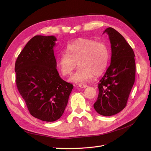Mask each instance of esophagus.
Wrapping results in <instances>:
<instances>
[{
  "mask_svg": "<svg viewBox=\"0 0 151 151\" xmlns=\"http://www.w3.org/2000/svg\"><path fill=\"white\" fill-rule=\"evenodd\" d=\"M78 87L79 88H86L88 87V86L86 84H78Z\"/></svg>",
  "mask_w": 151,
  "mask_h": 151,
  "instance_id": "1",
  "label": "esophagus"
}]
</instances>
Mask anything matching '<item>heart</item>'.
I'll list each match as a JSON object with an SVG mask.
<instances>
[{
    "instance_id": "b5f03b06",
    "label": "heart",
    "mask_w": 151,
    "mask_h": 151,
    "mask_svg": "<svg viewBox=\"0 0 151 151\" xmlns=\"http://www.w3.org/2000/svg\"><path fill=\"white\" fill-rule=\"evenodd\" d=\"M110 60V51L103 43L89 39H80L69 44L65 53L59 55L57 67L63 77L70 76L77 67H80L72 76L75 83H85L94 76H99L106 70Z\"/></svg>"
}]
</instances>
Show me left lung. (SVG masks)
<instances>
[{
  "label": "left lung",
  "mask_w": 151,
  "mask_h": 151,
  "mask_svg": "<svg viewBox=\"0 0 151 151\" xmlns=\"http://www.w3.org/2000/svg\"><path fill=\"white\" fill-rule=\"evenodd\" d=\"M105 33L111 43V63L98 85L99 94L94 108L100 115L109 116L126 106L135 82V62L133 49L120 33L110 27Z\"/></svg>",
  "instance_id": "8db88e82"
}]
</instances>
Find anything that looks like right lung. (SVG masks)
I'll return each mask as SVG.
<instances>
[{
	"label": "right lung",
	"instance_id": "add662e5",
	"mask_svg": "<svg viewBox=\"0 0 151 151\" xmlns=\"http://www.w3.org/2000/svg\"><path fill=\"white\" fill-rule=\"evenodd\" d=\"M54 36L32 38L15 63L16 83L31 115L45 122L60 118L74 88L63 81L57 70Z\"/></svg>",
	"mask_w": 151,
	"mask_h": 151
}]
</instances>
